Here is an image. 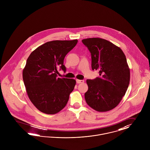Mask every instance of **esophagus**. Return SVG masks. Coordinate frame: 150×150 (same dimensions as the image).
Segmentation results:
<instances>
[{
    "label": "esophagus",
    "mask_w": 150,
    "mask_h": 150,
    "mask_svg": "<svg viewBox=\"0 0 150 150\" xmlns=\"http://www.w3.org/2000/svg\"><path fill=\"white\" fill-rule=\"evenodd\" d=\"M84 81L83 80H79V79H76V83L79 84V83H84Z\"/></svg>",
    "instance_id": "obj_1"
}]
</instances>
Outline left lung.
<instances>
[{
    "mask_svg": "<svg viewBox=\"0 0 150 150\" xmlns=\"http://www.w3.org/2000/svg\"><path fill=\"white\" fill-rule=\"evenodd\" d=\"M91 55V68L98 70L100 77L87 79L84 94L87 105L96 111H109L119 104L130 81V70L120 48L100 38L82 40Z\"/></svg>",
    "mask_w": 150,
    "mask_h": 150,
    "instance_id": "8db88e82",
    "label": "left lung"
}]
</instances>
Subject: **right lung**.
<instances>
[{"mask_svg":"<svg viewBox=\"0 0 150 150\" xmlns=\"http://www.w3.org/2000/svg\"><path fill=\"white\" fill-rule=\"evenodd\" d=\"M77 42V40L49 41L37 48L28 58L23 80L29 99L40 112L54 115L67 105L76 81L57 78V69L66 71L64 57Z\"/></svg>","mask_w":150,"mask_h":150,"instance_id":"1","label":"right lung"}]
</instances>
